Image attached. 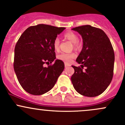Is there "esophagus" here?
<instances>
[{
	"instance_id": "34e87169",
	"label": "esophagus",
	"mask_w": 125,
	"mask_h": 125,
	"mask_svg": "<svg viewBox=\"0 0 125 125\" xmlns=\"http://www.w3.org/2000/svg\"><path fill=\"white\" fill-rule=\"evenodd\" d=\"M68 66H70V65H69V64H68V63H65V68L68 67Z\"/></svg>"
}]
</instances>
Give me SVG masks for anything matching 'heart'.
Returning a JSON list of instances; mask_svg holds the SVG:
<instances>
[{"instance_id": "obj_1", "label": "heart", "mask_w": 125, "mask_h": 125, "mask_svg": "<svg viewBox=\"0 0 125 125\" xmlns=\"http://www.w3.org/2000/svg\"><path fill=\"white\" fill-rule=\"evenodd\" d=\"M64 37L70 40V42L73 43L74 48H78L80 46V42L78 40V36L75 32L73 31H68L64 34ZM59 44H60V40L59 39L56 37L53 41V48L55 51H57L59 48ZM76 57V54L75 52H70V53H66V52H62L57 55V59L59 60H62L66 63H70L71 62L72 60Z\"/></svg>"}]
</instances>
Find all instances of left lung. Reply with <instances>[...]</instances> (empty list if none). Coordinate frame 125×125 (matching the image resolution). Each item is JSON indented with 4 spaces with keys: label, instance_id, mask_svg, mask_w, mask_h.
Instances as JSON below:
<instances>
[{
    "label": "left lung",
    "instance_id": "1",
    "mask_svg": "<svg viewBox=\"0 0 125 125\" xmlns=\"http://www.w3.org/2000/svg\"><path fill=\"white\" fill-rule=\"evenodd\" d=\"M72 30L83 39L82 50L76 59L81 65L72 66L74 69L72 83L81 95L97 96L106 90L113 79L115 56L112 44L100 28L83 25Z\"/></svg>",
    "mask_w": 125,
    "mask_h": 125
}]
</instances>
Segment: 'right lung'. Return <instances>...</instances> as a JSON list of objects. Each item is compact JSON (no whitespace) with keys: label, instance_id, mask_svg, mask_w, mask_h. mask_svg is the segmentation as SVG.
<instances>
[{"label":"right lung","instance_id":"add662e5","mask_svg":"<svg viewBox=\"0 0 125 125\" xmlns=\"http://www.w3.org/2000/svg\"><path fill=\"white\" fill-rule=\"evenodd\" d=\"M65 29L39 24L28 28L16 43L14 70L23 89L32 95H42L51 90L65 68L56 59L53 41ZM48 64V67L44 64Z\"/></svg>","mask_w":125,"mask_h":125}]
</instances>
